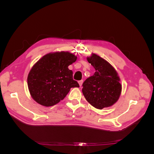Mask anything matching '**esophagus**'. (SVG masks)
Segmentation results:
<instances>
[{"label":"esophagus","instance_id":"esophagus-1","mask_svg":"<svg viewBox=\"0 0 154 154\" xmlns=\"http://www.w3.org/2000/svg\"><path fill=\"white\" fill-rule=\"evenodd\" d=\"M83 80H80V81L78 82L79 85H80V87H82V84H83Z\"/></svg>","mask_w":154,"mask_h":154}]
</instances>
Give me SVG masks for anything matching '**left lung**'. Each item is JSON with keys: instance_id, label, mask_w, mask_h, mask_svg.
<instances>
[{"instance_id": "left-lung-1", "label": "left lung", "mask_w": 154, "mask_h": 154, "mask_svg": "<svg viewBox=\"0 0 154 154\" xmlns=\"http://www.w3.org/2000/svg\"><path fill=\"white\" fill-rule=\"evenodd\" d=\"M87 60L96 72L83 83L85 98L97 109L112 106L119 100L122 89L117 71L106 60L96 54L92 53Z\"/></svg>"}]
</instances>
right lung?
I'll return each mask as SVG.
<instances>
[{
  "label": "right lung",
  "mask_w": 154,
  "mask_h": 154,
  "mask_svg": "<svg viewBox=\"0 0 154 154\" xmlns=\"http://www.w3.org/2000/svg\"><path fill=\"white\" fill-rule=\"evenodd\" d=\"M77 57L69 52L50 53L32 67L27 76L30 94L36 103L51 106L63 100L71 88L80 87L68 67Z\"/></svg>",
  "instance_id": "obj_1"
}]
</instances>
